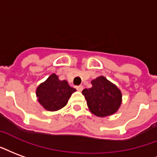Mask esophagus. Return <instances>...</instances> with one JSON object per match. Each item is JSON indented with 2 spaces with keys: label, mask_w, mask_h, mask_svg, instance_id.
<instances>
[{
  "label": "esophagus",
  "mask_w": 157,
  "mask_h": 157,
  "mask_svg": "<svg viewBox=\"0 0 157 157\" xmlns=\"http://www.w3.org/2000/svg\"><path fill=\"white\" fill-rule=\"evenodd\" d=\"M76 90H79V91H82V90H83V86H76Z\"/></svg>",
  "instance_id": "esophagus-1"
}]
</instances>
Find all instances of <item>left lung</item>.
Listing matches in <instances>:
<instances>
[{
	"label": "left lung",
	"instance_id": "left-lung-1",
	"mask_svg": "<svg viewBox=\"0 0 157 157\" xmlns=\"http://www.w3.org/2000/svg\"><path fill=\"white\" fill-rule=\"evenodd\" d=\"M91 85L90 88L82 90L90 112L100 117L115 114L122 102L120 89L103 75L92 80Z\"/></svg>",
	"mask_w": 157,
	"mask_h": 157
}]
</instances>
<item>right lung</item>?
<instances>
[{
  "instance_id": "1",
  "label": "right lung",
  "mask_w": 157,
  "mask_h": 157,
  "mask_svg": "<svg viewBox=\"0 0 157 157\" xmlns=\"http://www.w3.org/2000/svg\"><path fill=\"white\" fill-rule=\"evenodd\" d=\"M68 85L67 81L59 80L58 75L53 73L36 88L37 101L45 110L56 111L67 105L71 96L75 91Z\"/></svg>"
}]
</instances>
